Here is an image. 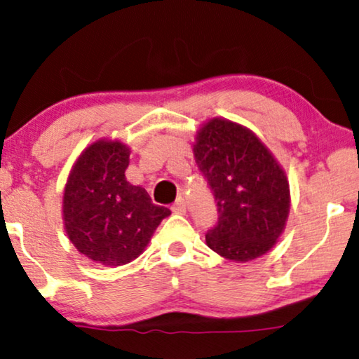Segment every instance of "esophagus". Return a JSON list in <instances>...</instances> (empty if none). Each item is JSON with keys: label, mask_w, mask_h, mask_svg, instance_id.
I'll return each mask as SVG.
<instances>
[{"label": "esophagus", "mask_w": 359, "mask_h": 359, "mask_svg": "<svg viewBox=\"0 0 359 359\" xmlns=\"http://www.w3.org/2000/svg\"><path fill=\"white\" fill-rule=\"evenodd\" d=\"M172 212L177 215H184L185 213V200L182 197H179L172 205Z\"/></svg>", "instance_id": "obj_1"}]
</instances>
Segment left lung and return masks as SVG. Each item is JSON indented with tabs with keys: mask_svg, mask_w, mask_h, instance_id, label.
Segmentation results:
<instances>
[{
	"mask_svg": "<svg viewBox=\"0 0 359 359\" xmlns=\"http://www.w3.org/2000/svg\"><path fill=\"white\" fill-rule=\"evenodd\" d=\"M194 156L217 202L208 248L233 261H251L276 245L289 215V182L250 130L212 119L200 130Z\"/></svg>",
	"mask_w": 359,
	"mask_h": 359,
	"instance_id": "obj_1",
	"label": "left lung"
}]
</instances>
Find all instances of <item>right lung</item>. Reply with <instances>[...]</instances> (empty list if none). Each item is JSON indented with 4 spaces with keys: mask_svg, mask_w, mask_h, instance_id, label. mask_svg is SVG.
<instances>
[{
    "mask_svg": "<svg viewBox=\"0 0 359 359\" xmlns=\"http://www.w3.org/2000/svg\"><path fill=\"white\" fill-rule=\"evenodd\" d=\"M130 149L118 141H97L82 152L67 180L64 223L82 255L104 266L136 259L170 210L154 205L124 170Z\"/></svg>",
    "mask_w": 359,
    "mask_h": 359,
    "instance_id": "obj_1",
    "label": "right lung"
}]
</instances>
